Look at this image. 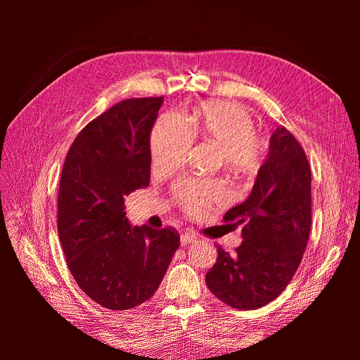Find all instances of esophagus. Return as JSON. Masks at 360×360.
Masks as SVG:
<instances>
[{
	"label": "esophagus",
	"instance_id": "esophagus-1",
	"mask_svg": "<svg viewBox=\"0 0 360 360\" xmlns=\"http://www.w3.org/2000/svg\"><path fill=\"white\" fill-rule=\"evenodd\" d=\"M197 234H195L193 231H186L184 234H181V237H180V242H181V246H186V245H189L191 242H193V240H197Z\"/></svg>",
	"mask_w": 360,
	"mask_h": 360
}]
</instances>
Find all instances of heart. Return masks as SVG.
<instances>
[{
  "label": "heart",
  "instance_id": "1",
  "mask_svg": "<svg viewBox=\"0 0 360 360\" xmlns=\"http://www.w3.org/2000/svg\"><path fill=\"white\" fill-rule=\"evenodd\" d=\"M193 139L217 146L224 167L240 177L252 176L267 150L246 108L231 102H207L193 111L188 122L177 112H165L158 118L150 135L151 168L158 174L179 168ZM172 197L184 212L195 216L205 207L222 202L226 188L221 180L186 177L174 184Z\"/></svg>",
  "mask_w": 360,
  "mask_h": 360
}]
</instances>
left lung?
Here are the masks:
<instances>
[{"mask_svg":"<svg viewBox=\"0 0 360 360\" xmlns=\"http://www.w3.org/2000/svg\"><path fill=\"white\" fill-rule=\"evenodd\" d=\"M242 225L233 254L216 246L205 284L236 309H257L287 288L300 264L311 231V168L299 141L284 126L270 138L269 156L246 201L224 216Z\"/></svg>","mask_w":360,"mask_h":360,"instance_id":"8db88e82","label":"left lung"}]
</instances>
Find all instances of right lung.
I'll use <instances>...</instances> for the list:
<instances>
[{
	"label": "right lung",
	"mask_w": 360,
	"mask_h": 360,
	"mask_svg": "<svg viewBox=\"0 0 360 360\" xmlns=\"http://www.w3.org/2000/svg\"><path fill=\"white\" fill-rule=\"evenodd\" d=\"M163 97L118 102L86 124L64 160L57 225L76 284L106 309L148 300L180 246L171 226L132 228L124 198L150 184V132Z\"/></svg>",
	"instance_id": "right-lung-1"
}]
</instances>
